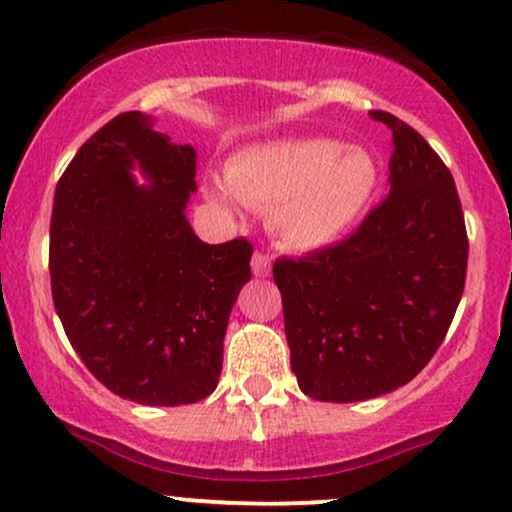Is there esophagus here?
I'll return each mask as SVG.
<instances>
[{"label":"esophagus","mask_w":512,"mask_h":512,"mask_svg":"<svg viewBox=\"0 0 512 512\" xmlns=\"http://www.w3.org/2000/svg\"><path fill=\"white\" fill-rule=\"evenodd\" d=\"M250 264H252V274L260 276V279H264V276H269V272H272V262H269V257L262 255V252H257Z\"/></svg>","instance_id":"34e87169"}]
</instances>
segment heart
<instances>
[{
	"label": "heart",
	"instance_id": "obj_1",
	"mask_svg": "<svg viewBox=\"0 0 512 512\" xmlns=\"http://www.w3.org/2000/svg\"><path fill=\"white\" fill-rule=\"evenodd\" d=\"M383 182L366 146L303 137L252 144L226 163V182L209 197L231 216L240 204L269 209V231L289 250H320L344 238L370 209Z\"/></svg>",
	"mask_w": 512,
	"mask_h": 512
}]
</instances>
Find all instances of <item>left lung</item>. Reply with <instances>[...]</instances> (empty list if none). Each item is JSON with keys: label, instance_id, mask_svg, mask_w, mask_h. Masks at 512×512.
<instances>
[{"label": "left lung", "instance_id": "1", "mask_svg": "<svg viewBox=\"0 0 512 512\" xmlns=\"http://www.w3.org/2000/svg\"><path fill=\"white\" fill-rule=\"evenodd\" d=\"M392 129L390 195L339 245L276 260L298 387L320 402H366L407 385L445 339L467 276L455 180L419 132Z\"/></svg>", "mask_w": 512, "mask_h": 512}]
</instances>
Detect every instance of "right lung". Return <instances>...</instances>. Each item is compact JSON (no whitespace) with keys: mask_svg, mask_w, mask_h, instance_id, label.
I'll return each mask as SVG.
<instances>
[{"mask_svg":"<svg viewBox=\"0 0 512 512\" xmlns=\"http://www.w3.org/2000/svg\"><path fill=\"white\" fill-rule=\"evenodd\" d=\"M195 190V149L137 110L98 129L55 190L50 279L64 332L110 392L146 407L216 390L228 317L250 281L248 240L195 236Z\"/></svg>","mask_w":512,"mask_h":512,"instance_id":"obj_1","label":"right lung"}]
</instances>
